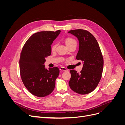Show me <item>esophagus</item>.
Wrapping results in <instances>:
<instances>
[{"label": "esophagus", "instance_id": "obj_1", "mask_svg": "<svg viewBox=\"0 0 125 125\" xmlns=\"http://www.w3.org/2000/svg\"><path fill=\"white\" fill-rule=\"evenodd\" d=\"M59 69H60V70L62 71H68V69H66V68L63 67H60Z\"/></svg>", "mask_w": 125, "mask_h": 125}]
</instances>
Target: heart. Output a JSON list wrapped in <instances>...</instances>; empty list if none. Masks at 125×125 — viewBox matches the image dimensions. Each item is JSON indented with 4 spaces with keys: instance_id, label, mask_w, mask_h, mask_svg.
<instances>
[{
    "instance_id": "b5f03b06",
    "label": "heart",
    "mask_w": 125,
    "mask_h": 125,
    "mask_svg": "<svg viewBox=\"0 0 125 125\" xmlns=\"http://www.w3.org/2000/svg\"><path fill=\"white\" fill-rule=\"evenodd\" d=\"M74 42H75V41L74 39H72V38H70V37L67 38L65 40V43L67 45V46H68V45L71 44L72 43H73ZM56 44H54L52 46V51H54L56 50Z\"/></svg>"
}]
</instances>
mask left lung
I'll use <instances>...</instances> for the list:
<instances>
[{
	"instance_id": "obj_1",
	"label": "left lung",
	"mask_w": 125,
	"mask_h": 125,
	"mask_svg": "<svg viewBox=\"0 0 125 125\" xmlns=\"http://www.w3.org/2000/svg\"><path fill=\"white\" fill-rule=\"evenodd\" d=\"M78 39L79 51L76 59L83 62L80 73L71 70L69 85L71 89L80 94H86L95 89L101 80L103 69V58L99 45L91 33L78 29L68 32Z\"/></svg>"
}]
</instances>
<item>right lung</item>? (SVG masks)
<instances>
[{
    "instance_id": "right-lung-1",
    "label": "right lung",
    "mask_w": 125,
    "mask_h": 125,
    "mask_svg": "<svg viewBox=\"0 0 125 125\" xmlns=\"http://www.w3.org/2000/svg\"><path fill=\"white\" fill-rule=\"evenodd\" d=\"M61 31H41L33 34L26 42L20 58V71L22 82L33 95L44 97L55 88L59 74L57 67L44 65L45 58L51 54V45Z\"/></svg>"
}]
</instances>
